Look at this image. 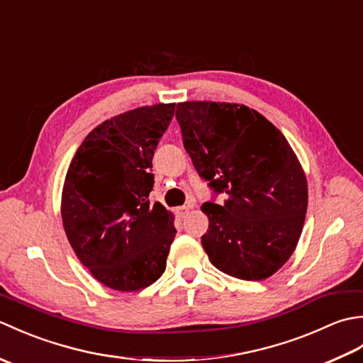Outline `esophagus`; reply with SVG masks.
Instances as JSON below:
<instances>
[{
    "mask_svg": "<svg viewBox=\"0 0 363 363\" xmlns=\"http://www.w3.org/2000/svg\"><path fill=\"white\" fill-rule=\"evenodd\" d=\"M191 207H194V204H191V203H189L187 206L177 207V209H176V213H177V217H181V218H184V217H186V215L189 213V211L191 209Z\"/></svg>",
    "mask_w": 363,
    "mask_h": 363,
    "instance_id": "1",
    "label": "esophagus"
}]
</instances>
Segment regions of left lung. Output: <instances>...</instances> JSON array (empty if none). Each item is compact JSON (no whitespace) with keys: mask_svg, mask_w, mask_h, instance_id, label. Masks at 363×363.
<instances>
[{"mask_svg":"<svg viewBox=\"0 0 363 363\" xmlns=\"http://www.w3.org/2000/svg\"><path fill=\"white\" fill-rule=\"evenodd\" d=\"M176 118L201 179L225 203H204L201 237L212 265L237 279L264 281L295 251L307 212L303 165L284 134L245 104L184 101Z\"/></svg>","mask_w":363,"mask_h":363,"instance_id":"left-lung-1","label":"left lung"}]
</instances>
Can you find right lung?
Returning a JSON list of instances; mask_svg holds the SVG:
<instances>
[{"label": "right lung", "instance_id": "right-lung-1", "mask_svg": "<svg viewBox=\"0 0 363 363\" xmlns=\"http://www.w3.org/2000/svg\"><path fill=\"white\" fill-rule=\"evenodd\" d=\"M174 103L142 106L103 121L67 169L60 215L68 242L106 287L138 291L164 274L174 215L150 204L154 150Z\"/></svg>", "mask_w": 363, "mask_h": 363}]
</instances>
